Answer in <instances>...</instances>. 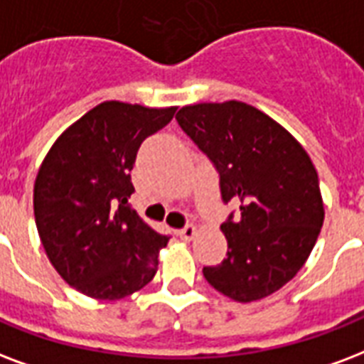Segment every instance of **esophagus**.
Here are the masks:
<instances>
[{
	"instance_id": "obj_1",
	"label": "esophagus",
	"mask_w": 364,
	"mask_h": 364,
	"mask_svg": "<svg viewBox=\"0 0 364 364\" xmlns=\"http://www.w3.org/2000/svg\"><path fill=\"white\" fill-rule=\"evenodd\" d=\"M196 232H198V229H196L194 225H185L183 229H179V231H177V235H179L183 240H193Z\"/></svg>"
}]
</instances>
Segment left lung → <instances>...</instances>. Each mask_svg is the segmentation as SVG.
<instances>
[{"label":"left lung","instance_id":"obj_1","mask_svg":"<svg viewBox=\"0 0 364 364\" xmlns=\"http://www.w3.org/2000/svg\"><path fill=\"white\" fill-rule=\"evenodd\" d=\"M176 120L213 164L223 202L240 210L221 225L227 257L202 269L204 279L235 301L267 298L304 267L323 227L311 158L281 124L246 102L191 105Z\"/></svg>","mask_w":364,"mask_h":364}]
</instances>
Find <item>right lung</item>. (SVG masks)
<instances>
[{"label":"right lung","mask_w":364,"mask_h":364,"mask_svg":"<svg viewBox=\"0 0 364 364\" xmlns=\"http://www.w3.org/2000/svg\"><path fill=\"white\" fill-rule=\"evenodd\" d=\"M176 107L146 108L107 101L60 135L41 162L34 215L57 273L77 292L122 299L156 274L160 235L127 204L129 171L141 143L168 126Z\"/></svg>","instance_id":"1"}]
</instances>
